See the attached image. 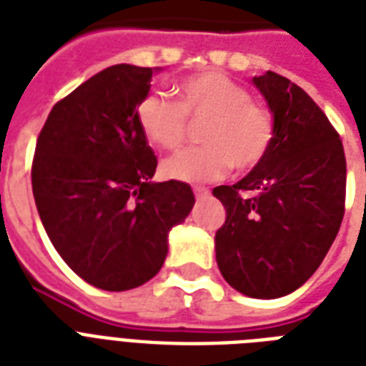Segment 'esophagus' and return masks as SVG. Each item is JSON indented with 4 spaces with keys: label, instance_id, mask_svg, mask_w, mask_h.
Returning <instances> with one entry per match:
<instances>
[{
    "label": "esophagus",
    "instance_id": "esophagus-1",
    "mask_svg": "<svg viewBox=\"0 0 366 366\" xmlns=\"http://www.w3.org/2000/svg\"><path fill=\"white\" fill-rule=\"evenodd\" d=\"M194 194L197 199H205V197H209V194H211V192H209L207 188H194Z\"/></svg>",
    "mask_w": 366,
    "mask_h": 366
}]
</instances>
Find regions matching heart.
Listing matches in <instances>:
<instances>
[{
  "instance_id": "1",
  "label": "heart",
  "mask_w": 366,
  "mask_h": 366,
  "mask_svg": "<svg viewBox=\"0 0 366 366\" xmlns=\"http://www.w3.org/2000/svg\"><path fill=\"white\" fill-rule=\"evenodd\" d=\"M180 100L159 93L146 94L137 106L138 125L149 142L174 149L186 140L188 117L207 119L201 131L203 148L184 149L163 161L161 171L178 182H212L226 177L232 165L252 171L266 159L275 140L269 110L252 102V94L222 71H203L177 85Z\"/></svg>"
}]
</instances>
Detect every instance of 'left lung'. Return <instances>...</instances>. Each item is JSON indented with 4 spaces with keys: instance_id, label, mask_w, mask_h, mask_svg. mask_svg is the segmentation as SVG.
I'll use <instances>...</instances> for the list:
<instances>
[{
    "instance_id": "obj_1",
    "label": "left lung",
    "mask_w": 366,
    "mask_h": 366,
    "mask_svg": "<svg viewBox=\"0 0 366 366\" xmlns=\"http://www.w3.org/2000/svg\"><path fill=\"white\" fill-rule=\"evenodd\" d=\"M275 122L260 165L212 195L226 209L214 235L222 277L250 298H281L306 283L344 218L346 155L323 110L275 71L254 76Z\"/></svg>"
}]
</instances>
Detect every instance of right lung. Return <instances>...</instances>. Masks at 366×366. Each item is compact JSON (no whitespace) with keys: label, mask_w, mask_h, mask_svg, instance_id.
Listing matches in <instances>:
<instances>
[{"label":"right lung","mask_w":366,"mask_h":366,"mask_svg":"<svg viewBox=\"0 0 366 366\" xmlns=\"http://www.w3.org/2000/svg\"><path fill=\"white\" fill-rule=\"evenodd\" d=\"M161 68L116 64L54 104L36 144L31 189L62 260L97 289H137L159 272L169 232L195 203L188 184L152 182L157 157L137 119Z\"/></svg>","instance_id":"add662e5"}]
</instances>
